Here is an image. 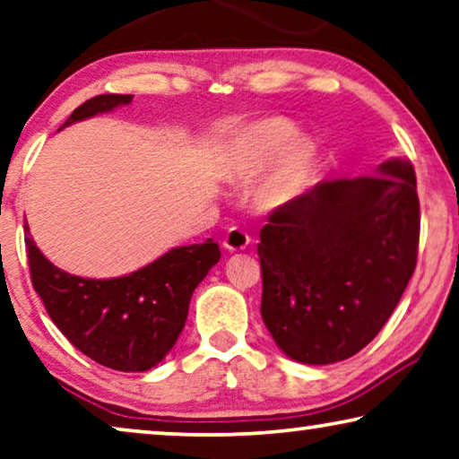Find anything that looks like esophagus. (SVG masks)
I'll return each instance as SVG.
<instances>
[{"instance_id": "1", "label": "esophagus", "mask_w": 459, "mask_h": 459, "mask_svg": "<svg viewBox=\"0 0 459 459\" xmlns=\"http://www.w3.org/2000/svg\"><path fill=\"white\" fill-rule=\"evenodd\" d=\"M249 241H251V237L247 235V232L232 227V229H229L227 235H224L222 245L227 251H243L249 245Z\"/></svg>"}]
</instances>
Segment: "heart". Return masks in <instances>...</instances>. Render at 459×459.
I'll list each match as a JSON object with an SVG mask.
<instances>
[{"label": "heart", "mask_w": 459, "mask_h": 459, "mask_svg": "<svg viewBox=\"0 0 459 459\" xmlns=\"http://www.w3.org/2000/svg\"><path fill=\"white\" fill-rule=\"evenodd\" d=\"M273 165L264 183V200L270 206L286 204L303 191L316 164V146L299 138L289 119L265 117L245 126L230 146V169L237 177L251 179Z\"/></svg>", "instance_id": "1"}]
</instances>
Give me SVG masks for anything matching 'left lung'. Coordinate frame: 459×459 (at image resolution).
I'll list each match as a JSON object with an SVG mask.
<instances>
[{
    "label": "left lung",
    "mask_w": 459,
    "mask_h": 459,
    "mask_svg": "<svg viewBox=\"0 0 459 459\" xmlns=\"http://www.w3.org/2000/svg\"><path fill=\"white\" fill-rule=\"evenodd\" d=\"M420 206L406 159L321 181L268 216L257 243L262 317L305 365L351 359L377 336L416 268Z\"/></svg>",
    "instance_id": "1"
}]
</instances>
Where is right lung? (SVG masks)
I'll use <instances>...</instances> for the list:
<instances>
[{
	"instance_id": "right-lung-1",
	"label": "right lung",
	"mask_w": 459,
	"mask_h": 459,
	"mask_svg": "<svg viewBox=\"0 0 459 459\" xmlns=\"http://www.w3.org/2000/svg\"><path fill=\"white\" fill-rule=\"evenodd\" d=\"M132 94H99L59 129L129 105ZM29 230V224H26ZM30 280L59 332L99 365L142 373L167 357L186 327L197 284L221 259L218 243L175 247L119 278H80L59 270L26 238Z\"/></svg>"
}]
</instances>
